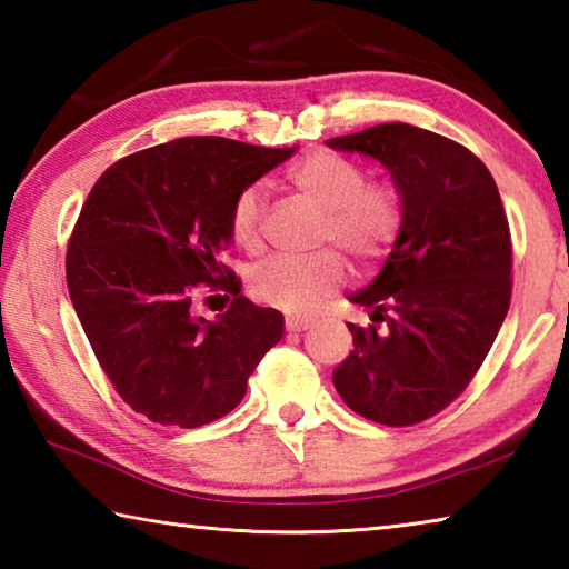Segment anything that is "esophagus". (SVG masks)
I'll use <instances>...</instances> for the list:
<instances>
[{"label":"esophagus","mask_w":569,"mask_h":569,"mask_svg":"<svg viewBox=\"0 0 569 569\" xmlns=\"http://www.w3.org/2000/svg\"><path fill=\"white\" fill-rule=\"evenodd\" d=\"M308 326H311V321H306V319H286V331L288 333H301V331H306Z\"/></svg>","instance_id":"obj_1"}]
</instances>
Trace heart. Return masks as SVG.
I'll use <instances>...</instances> for the list:
<instances>
[{"label": "heart", "mask_w": 569, "mask_h": 569, "mask_svg": "<svg viewBox=\"0 0 569 569\" xmlns=\"http://www.w3.org/2000/svg\"><path fill=\"white\" fill-rule=\"evenodd\" d=\"M288 186L308 203L323 210L319 240L349 253L356 263H373L387 256L403 228V196L387 180H369L363 166L339 152L319 150L293 162ZM266 196L261 186H248L230 208V238L246 253L263 246ZM346 266L336 250L311 258H271L250 271V293L258 301L288 313H308L323 298L339 291Z\"/></svg>", "instance_id": "obj_1"}]
</instances>
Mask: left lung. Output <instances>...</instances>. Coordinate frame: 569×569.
<instances>
[{
	"instance_id": "left-lung-1",
	"label": "left lung",
	"mask_w": 569,
	"mask_h": 569,
	"mask_svg": "<svg viewBox=\"0 0 569 569\" xmlns=\"http://www.w3.org/2000/svg\"><path fill=\"white\" fill-rule=\"evenodd\" d=\"M329 148L377 158L407 208L381 273L351 296L371 323H349L353 351L333 387L361 417L411 427L469 387L509 311L512 236L502 198L475 152L407 122L343 134Z\"/></svg>"
}]
</instances>
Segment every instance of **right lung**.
I'll list each match as a JSON object with an SVG mask.
<instances>
[{"instance_id": "1", "label": "right lung", "mask_w": 569, "mask_h": 569, "mask_svg": "<svg viewBox=\"0 0 569 569\" xmlns=\"http://www.w3.org/2000/svg\"><path fill=\"white\" fill-rule=\"evenodd\" d=\"M291 152L180 138L118 160L92 186L67 243V288L132 411L180 429L226 417L281 341L283 313L248 301L223 253L238 192ZM203 287L231 298L216 322L191 313Z\"/></svg>"}]
</instances>
